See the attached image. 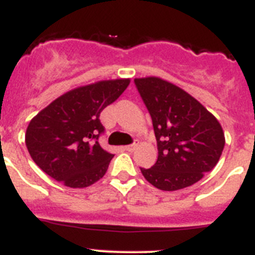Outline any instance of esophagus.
Here are the masks:
<instances>
[{
    "label": "esophagus",
    "instance_id": "esophagus-1",
    "mask_svg": "<svg viewBox=\"0 0 255 255\" xmlns=\"http://www.w3.org/2000/svg\"><path fill=\"white\" fill-rule=\"evenodd\" d=\"M137 147V143H130V145H127L125 147L126 150H127V151H133L134 149H136Z\"/></svg>",
    "mask_w": 255,
    "mask_h": 255
}]
</instances>
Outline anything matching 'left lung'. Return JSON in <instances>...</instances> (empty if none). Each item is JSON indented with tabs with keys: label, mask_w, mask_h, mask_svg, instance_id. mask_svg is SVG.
<instances>
[{
	"label": "left lung",
	"mask_w": 255,
	"mask_h": 255,
	"mask_svg": "<svg viewBox=\"0 0 255 255\" xmlns=\"http://www.w3.org/2000/svg\"><path fill=\"white\" fill-rule=\"evenodd\" d=\"M149 110L158 160L143 177L156 189L176 191L200 181L216 167L225 147L220 122L196 99L156 77L134 79Z\"/></svg>",
	"instance_id": "obj_1"
}]
</instances>
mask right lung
<instances>
[{
  "mask_svg": "<svg viewBox=\"0 0 255 255\" xmlns=\"http://www.w3.org/2000/svg\"><path fill=\"white\" fill-rule=\"evenodd\" d=\"M128 85L129 79L96 82L66 92L39 112L25 133V145L35 164L73 189L103 178L114 155L99 143L105 132L100 114Z\"/></svg>",
  "mask_w": 255,
  "mask_h": 255,
  "instance_id": "add662e5",
  "label": "right lung"
}]
</instances>
